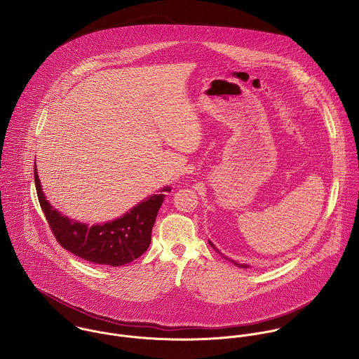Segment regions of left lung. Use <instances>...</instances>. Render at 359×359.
Returning a JSON list of instances; mask_svg holds the SVG:
<instances>
[{
	"instance_id": "1",
	"label": "left lung",
	"mask_w": 359,
	"mask_h": 359,
	"mask_svg": "<svg viewBox=\"0 0 359 359\" xmlns=\"http://www.w3.org/2000/svg\"><path fill=\"white\" fill-rule=\"evenodd\" d=\"M208 243H210V245H211V248H212V249H215V252H217V253H219V250H218V249H217V248H215V246H214V245H212V243H211V242H210V241H208ZM219 255H221V256L224 257V258H226V259H229V261H231V262H233V264H235V265H236V266H239V268H249V265H248V264H239V262H236V261H235V259H231V258H228V257L224 256V255H222V253H219Z\"/></svg>"
}]
</instances>
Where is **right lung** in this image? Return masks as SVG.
I'll list each match as a JSON object with an SVG mask.
<instances>
[{
	"label": "right lung",
	"mask_w": 359,
	"mask_h": 359,
	"mask_svg": "<svg viewBox=\"0 0 359 359\" xmlns=\"http://www.w3.org/2000/svg\"><path fill=\"white\" fill-rule=\"evenodd\" d=\"M34 182L40 205L52 233L60 246L74 256L101 265L121 266L148 250L156 215L164 201V194L149 196L113 221L88 225L62 215L60 211L50 205L43 192L36 167ZM170 191V187L160 189V192Z\"/></svg>",
	"instance_id": "obj_1"
}]
</instances>
